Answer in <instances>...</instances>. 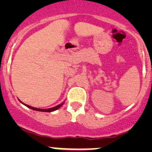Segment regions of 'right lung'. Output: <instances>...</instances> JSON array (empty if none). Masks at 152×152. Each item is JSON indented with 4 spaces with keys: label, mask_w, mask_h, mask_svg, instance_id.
I'll return each mask as SVG.
<instances>
[{
    "label": "right lung",
    "mask_w": 152,
    "mask_h": 152,
    "mask_svg": "<svg viewBox=\"0 0 152 152\" xmlns=\"http://www.w3.org/2000/svg\"><path fill=\"white\" fill-rule=\"evenodd\" d=\"M21 102V103H22V104H23V103L22 102ZM63 104H64V102H63V103L60 104H59V105L56 106V107H52V108H49V109H39V108H35V107H31V106H29V105H27V104H23L25 105V106H26V107H28V108L31 109V110H36V111H40V112H47V113H50V112L55 111V110H58V109H59V108H60V107H62V105H63Z\"/></svg>",
    "instance_id": "right-lung-1"
}]
</instances>
